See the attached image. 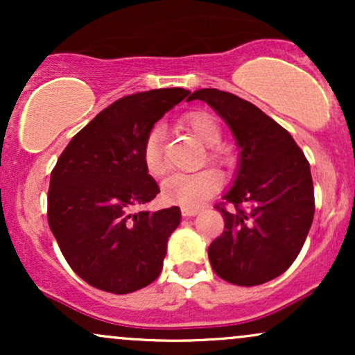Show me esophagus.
Listing matches in <instances>:
<instances>
[{"label": "esophagus", "mask_w": 355, "mask_h": 355, "mask_svg": "<svg viewBox=\"0 0 355 355\" xmlns=\"http://www.w3.org/2000/svg\"><path fill=\"white\" fill-rule=\"evenodd\" d=\"M198 211H200V210H198L197 207H182L183 217H193V215H197Z\"/></svg>", "instance_id": "34e87169"}]
</instances>
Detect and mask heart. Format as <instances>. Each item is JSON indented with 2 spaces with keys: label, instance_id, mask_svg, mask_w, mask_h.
<instances>
[{
  "label": "heart",
  "instance_id": "b5f03b06",
  "mask_svg": "<svg viewBox=\"0 0 355 355\" xmlns=\"http://www.w3.org/2000/svg\"><path fill=\"white\" fill-rule=\"evenodd\" d=\"M183 125L193 133L203 145H207L205 162L215 166L230 164V152L220 145L223 132L218 120L207 112H190L183 118ZM165 133L160 125H155L146 133L141 145V160L145 170L152 177H162L166 170ZM220 189V177L214 170H202L195 173H177L166 178L162 185V198L166 203L182 207H198Z\"/></svg>",
  "mask_w": 355,
  "mask_h": 355
}]
</instances>
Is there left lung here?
<instances>
[{
    "instance_id": "1",
    "label": "left lung",
    "mask_w": 355,
    "mask_h": 355,
    "mask_svg": "<svg viewBox=\"0 0 355 355\" xmlns=\"http://www.w3.org/2000/svg\"><path fill=\"white\" fill-rule=\"evenodd\" d=\"M189 100L209 103L240 146L234 187L215 205L225 229L209 247L211 268L234 285L266 284L292 266L311 230V165L291 133L250 101L215 88L197 89Z\"/></svg>"
}]
</instances>
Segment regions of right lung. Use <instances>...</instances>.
<instances>
[{
  "label": "right lung",
  "instance_id": "right-lung-1",
  "mask_svg": "<svg viewBox=\"0 0 355 355\" xmlns=\"http://www.w3.org/2000/svg\"><path fill=\"white\" fill-rule=\"evenodd\" d=\"M189 89L123 96L81 128L60 155L48 190V223L68 266L85 282L130 294L160 275L180 209H133L160 191L141 160L146 133Z\"/></svg>",
  "mask_w": 355,
  "mask_h": 355
}]
</instances>
